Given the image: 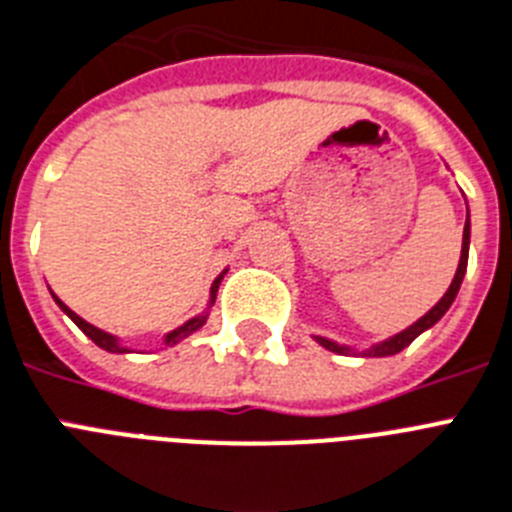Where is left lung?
<instances>
[{
  "label": "left lung",
  "mask_w": 512,
  "mask_h": 512,
  "mask_svg": "<svg viewBox=\"0 0 512 512\" xmlns=\"http://www.w3.org/2000/svg\"><path fill=\"white\" fill-rule=\"evenodd\" d=\"M468 243H471V222H468L466 217V227H463V248H460V261H458V269H455V277L453 282H450V287H447V293L439 298L437 303H434L429 311H426L418 322H413L411 327L403 329V332H398V335L387 337V340L382 342H374L371 348L361 350V356H371V358H382V356H395V353H400L403 348H408L413 340H416L421 332H426L429 327H434V324L442 319V316L447 314V308L453 306L455 295H458L460 285H463V277H466V266H468ZM314 340L322 345V348L332 350V353H342V356H350V353H358L356 348H348V345H340V342L329 340V337H319L314 335Z\"/></svg>",
  "instance_id": "left-lung-1"
}]
</instances>
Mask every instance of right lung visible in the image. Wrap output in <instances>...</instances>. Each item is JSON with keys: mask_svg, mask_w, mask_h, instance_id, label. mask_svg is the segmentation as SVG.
<instances>
[{"mask_svg": "<svg viewBox=\"0 0 512 512\" xmlns=\"http://www.w3.org/2000/svg\"><path fill=\"white\" fill-rule=\"evenodd\" d=\"M222 277H225V272L219 274L217 280L211 282L209 303H206V311H204V314L193 316V319H188V322L180 324V327H177V329H172V332H167V335H164V340H162V345H177V342L185 340V337L193 335V332H198V329L204 327L206 319H209L211 306H214V301H217V290H219V282H222ZM52 298H54V301H57V306L62 308V311H65V314L70 316V319H73L75 324H78V329H83V335L91 337V340H94L101 350H107V353H130V348H125V345H122L120 337L109 335V332H104V329L94 327V324H88L86 319H80V316L75 314V311H70V308H67L62 301H59V298H57V295H54V293H52Z\"/></svg>", "mask_w": 512, "mask_h": 512, "instance_id": "right-lung-1", "label": "right lung"}]
</instances>
